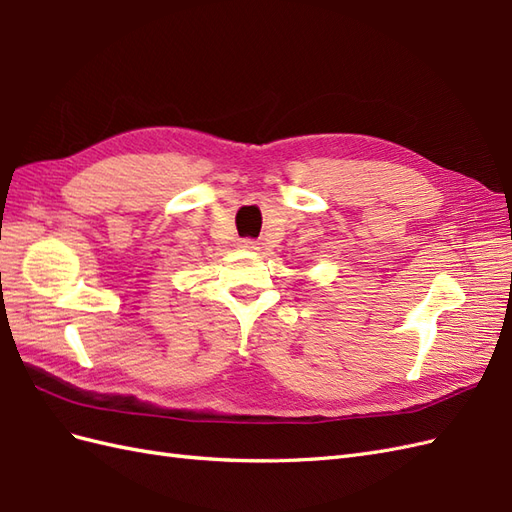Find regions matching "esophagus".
<instances>
[{"instance_id":"esophagus-1","label":"esophagus","mask_w":512,"mask_h":512,"mask_svg":"<svg viewBox=\"0 0 512 512\" xmlns=\"http://www.w3.org/2000/svg\"><path fill=\"white\" fill-rule=\"evenodd\" d=\"M239 247H243V250H258V243L254 239H241Z\"/></svg>"}]
</instances>
